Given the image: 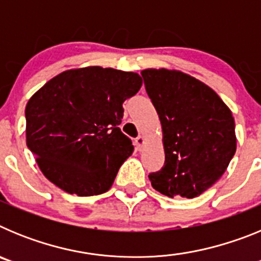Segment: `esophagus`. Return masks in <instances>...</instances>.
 I'll return each mask as SVG.
<instances>
[{
  "label": "esophagus",
  "instance_id": "obj_1",
  "mask_svg": "<svg viewBox=\"0 0 261 261\" xmlns=\"http://www.w3.org/2000/svg\"><path fill=\"white\" fill-rule=\"evenodd\" d=\"M133 144H135V146H136V150H141L142 146H144V144H145V138L142 137V136H138L137 138H135Z\"/></svg>",
  "mask_w": 261,
  "mask_h": 261
}]
</instances>
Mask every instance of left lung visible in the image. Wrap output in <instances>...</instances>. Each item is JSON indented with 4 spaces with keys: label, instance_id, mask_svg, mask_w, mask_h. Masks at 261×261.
Masks as SVG:
<instances>
[{
    "label": "left lung",
    "instance_id": "left-lung-1",
    "mask_svg": "<svg viewBox=\"0 0 261 261\" xmlns=\"http://www.w3.org/2000/svg\"><path fill=\"white\" fill-rule=\"evenodd\" d=\"M163 129L165 165L149 174L155 191L193 199L223 175L237 150L231 111L213 90L177 70L141 71Z\"/></svg>",
    "mask_w": 261,
    "mask_h": 261
}]
</instances>
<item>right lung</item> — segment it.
<instances>
[{"mask_svg": "<svg viewBox=\"0 0 261 261\" xmlns=\"http://www.w3.org/2000/svg\"><path fill=\"white\" fill-rule=\"evenodd\" d=\"M141 85L137 73L89 66L64 71L31 96L27 146L48 180L78 196L110 190L135 150L119 125L123 103Z\"/></svg>", "mask_w": 261, "mask_h": 261, "instance_id": "1", "label": "right lung"}]
</instances>
